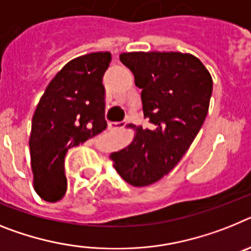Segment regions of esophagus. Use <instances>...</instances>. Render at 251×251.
<instances>
[{
	"instance_id": "obj_1",
	"label": "esophagus",
	"mask_w": 251,
	"mask_h": 251,
	"mask_svg": "<svg viewBox=\"0 0 251 251\" xmlns=\"http://www.w3.org/2000/svg\"><path fill=\"white\" fill-rule=\"evenodd\" d=\"M128 124V121H123V123H113V124H110V126H108V127L110 128H123V127H125L126 125H127Z\"/></svg>"
}]
</instances>
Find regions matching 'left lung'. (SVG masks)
Wrapping results in <instances>:
<instances>
[{
  "label": "left lung",
  "mask_w": 251,
  "mask_h": 251,
  "mask_svg": "<svg viewBox=\"0 0 251 251\" xmlns=\"http://www.w3.org/2000/svg\"><path fill=\"white\" fill-rule=\"evenodd\" d=\"M120 60L141 88L144 116L151 128L135 127L127 147L110 160L135 187L158 182L173 169L197 136L210 107L212 77L197 56L179 51H130Z\"/></svg>",
  "instance_id": "8db88e82"
}]
</instances>
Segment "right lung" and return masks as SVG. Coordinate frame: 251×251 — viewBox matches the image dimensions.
I'll return each instance as SVG.
<instances>
[{"mask_svg":"<svg viewBox=\"0 0 251 251\" xmlns=\"http://www.w3.org/2000/svg\"><path fill=\"white\" fill-rule=\"evenodd\" d=\"M110 51L72 59L50 80L31 121L29 147L34 189L41 200L56 202L67 189L64 156L107 127L102 77Z\"/></svg>","mask_w":251,"mask_h":251,"instance_id":"add662e5","label":"right lung"}]
</instances>
